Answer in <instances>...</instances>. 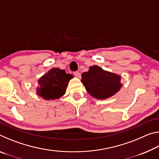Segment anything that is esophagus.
<instances>
[{
  "label": "esophagus",
  "mask_w": 159,
  "mask_h": 159,
  "mask_svg": "<svg viewBox=\"0 0 159 159\" xmlns=\"http://www.w3.org/2000/svg\"><path fill=\"white\" fill-rule=\"evenodd\" d=\"M74 75L77 78H80V73L79 71H74Z\"/></svg>",
  "instance_id": "esophagus-1"
}]
</instances>
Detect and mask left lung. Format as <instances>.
<instances>
[{"instance_id":"left-lung-1","label":"left lung","mask_w":159,"mask_h":159,"mask_svg":"<svg viewBox=\"0 0 159 159\" xmlns=\"http://www.w3.org/2000/svg\"><path fill=\"white\" fill-rule=\"evenodd\" d=\"M80 81L90 95L98 99L109 98L121 88L120 76L104 71L98 66H93L81 75Z\"/></svg>"}]
</instances>
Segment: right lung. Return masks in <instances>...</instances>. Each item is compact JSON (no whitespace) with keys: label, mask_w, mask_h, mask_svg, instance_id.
I'll list each match as a JSON object with an SVG mask.
<instances>
[{"label":"right lung","mask_w":159,"mask_h":159,"mask_svg":"<svg viewBox=\"0 0 159 159\" xmlns=\"http://www.w3.org/2000/svg\"><path fill=\"white\" fill-rule=\"evenodd\" d=\"M73 78L64 70L54 68L44 74L38 82L37 95L46 100H54L64 95L69 80Z\"/></svg>","instance_id":"right-lung-1"}]
</instances>
